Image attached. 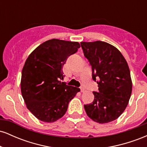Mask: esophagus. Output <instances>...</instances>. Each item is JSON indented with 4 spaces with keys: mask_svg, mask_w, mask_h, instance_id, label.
<instances>
[{
    "mask_svg": "<svg viewBox=\"0 0 147 147\" xmlns=\"http://www.w3.org/2000/svg\"><path fill=\"white\" fill-rule=\"evenodd\" d=\"M80 89H81V92H84V91H85V88H84L83 86L81 87Z\"/></svg>",
    "mask_w": 147,
    "mask_h": 147,
    "instance_id": "obj_1",
    "label": "esophagus"
}]
</instances>
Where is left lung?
<instances>
[{
  "instance_id": "1",
  "label": "left lung",
  "mask_w": 147,
  "mask_h": 147,
  "mask_svg": "<svg viewBox=\"0 0 147 147\" xmlns=\"http://www.w3.org/2000/svg\"><path fill=\"white\" fill-rule=\"evenodd\" d=\"M81 46L99 90L93 92V102L84 105L86 113L99 124L115 120L126 109L132 92L127 62L117 48L106 42H81Z\"/></svg>"
}]
</instances>
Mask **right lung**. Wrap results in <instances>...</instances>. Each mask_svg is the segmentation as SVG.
Masks as SVG:
<instances>
[{"mask_svg": "<svg viewBox=\"0 0 147 147\" xmlns=\"http://www.w3.org/2000/svg\"><path fill=\"white\" fill-rule=\"evenodd\" d=\"M79 48L78 42L53 38L38 45L25 61L21 94L28 110L42 122H54L63 117L80 91L61 82L67 59Z\"/></svg>", "mask_w": 147, "mask_h": 147, "instance_id": "obj_1", "label": "right lung"}]
</instances>
